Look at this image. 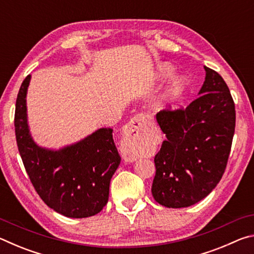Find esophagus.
Returning <instances> with one entry per match:
<instances>
[{"mask_svg": "<svg viewBox=\"0 0 254 254\" xmlns=\"http://www.w3.org/2000/svg\"><path fill=\"white\" fill-rule=\"evenodd\" d=\"M149 122V118L145 114H137L133 118L127 126L126 139L123 143V158L126 161L132 162L137 158L136 153L133 150V145L139 144L142 140L143 130Z\"/></svg>", "mask_w": 254, "mask_h": 254, "instance_id": "1", "label": "esophagus"}]
</instances>
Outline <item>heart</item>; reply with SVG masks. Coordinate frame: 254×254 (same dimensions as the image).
I'll return each instance as SVG.
<instances>
[{"instance_id": "heart-1", "label": "heart", "mask_w": 254, "mask_h": 254, "mask_svg": "<svg viewBox=\"0 0 254 254\" xmlns=\"http://www.w3.org/2000/svg\"><path fill=\"white\" fill-rule=\"evenodd\" d=\"M174 74V69L168 65H161L158 67V71H157V76L158 78H167ZM182 81L176 79L173 84H171L168 88L166 89V92L163 93V95L161 97L160 104H168V103H173L175 102L176 98L179 95L180 91H182Z\"/></svg>"}]
</instances>
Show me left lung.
Segmentation results:
<instances>
[{
	"label": "left lung",
	"instance_id": "obj_1",
	"mask_svg": "<svg viewBox=\"0 0 254 254\" xmlns=\"http://www.w3.org/2000/svg\"><path fill=\"white\" fill-rule=\"evenodd\" d=\"M199 97L186 109L162 110L157 122L167 139L156 157L151 191L169 208L188 207L220 183L235 130V105L222 76L204 66Z\"/></svg>",
	"mask_w": 254,
	"mask_h": 254
}]
</instances>
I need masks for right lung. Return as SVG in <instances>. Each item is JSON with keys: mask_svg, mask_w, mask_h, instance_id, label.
I'll return each instance as SVG.
<instances>
[{"mask_svg": "<svg viewBox=\"0 0 254 254\" xmlns=\"http://www.w3.org/2000/svg\"><path fill=\"white\" fill-rule=\"evenodd\" d=\"M28 75L16 97L14 127L20 156L41 199L67 217L84 218L100 213L109 200L110 182L121 162L113 130L103 127L60 150L37 145L29 131Z\"/></svg>", "mask_w": 254, "mask_h": 254, "instance_id": "add662e5", "label": "right lung"}]
</instances>
